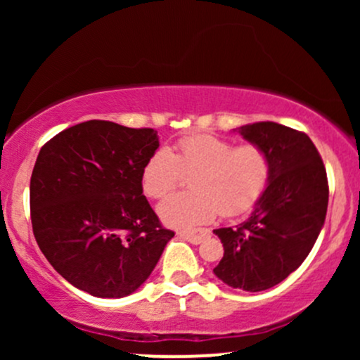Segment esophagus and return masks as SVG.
Wrapping results in <instances>:
<instances>
[{"label":"esophagus","mask_w":360,"mask_h":360,"mask_svg":"<svg viewBox=\"0 0 360 360\" xmlns=\"http://www.w3.org/2000/svg\"><path fill=\"white\" fill-rule=\"evenodd\" d=\"M179 238H183V240H188L194 243V245H198V243H201V240L208 235V230H201L200 233H191V232H179Z\"/></svg>","instance_id":"obj_1"}]
</instances>
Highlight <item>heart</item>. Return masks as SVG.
<instances>
[{"label": "heart", "mask_w": 360, "mask_h": 360, "mask_svg": "<svg viewBox=\"0 0 360 360\" xmlns=\"http://www.w3.org/2000/svg\"><path fill=\"white\" fill-rule=\"evenodd\" d=\"M193 174V191L171 194L159 205L160 220L181 230H191L212 221L218 213L240 217L266 191L271 176V159L262 147L212 134H193L177 140L174 152L160 147L142 169L143 193L164 198L183 179Z\"/></svg>", "instance_id": "1"}]
</instances>
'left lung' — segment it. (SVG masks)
I'll list each match as a JSON object with an SVG mask.
<instances>
[{"label":"left lung","instance_id":"obj_1","mask_svg":"<svg viewBox=\"0 0 360 360\" xmlns=\"http://www.w3.org/2000/svg\"><path fill=\"white\" fill-rule=\"evenodd\" d=\"M271 159L266 191L249 220L213 230L225 254L213 272L235 289L266 291L303 264L315 245L328 206V181L315 143L303 131L274 122L238 128Z\"/></svg>","mask_w":360,"mask_h":360}]
</instances>
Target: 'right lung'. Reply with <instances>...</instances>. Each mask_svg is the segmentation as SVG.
<instances>
[{
    "mask_svg": "<svg viewBox=\"0 0 360 360\" xmlns=\"http://www.w3.org/2000/svg\"><path fill=\"white\" fill-rule=\"evenodd\" d=\"M154 128L89 120L40 148L30 214L42 254L65 281L98 298H123L146 283L174 237L143 196Z\"/></svg>",
    "mask_w": 360,
    "mask_h": 360,
    "instance_id": "right-lung-1",
    "label": "right lung"
}]
</instances>
